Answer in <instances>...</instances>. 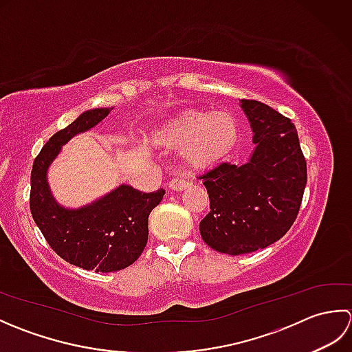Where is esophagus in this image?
Returning a JSON list of instances; mask_svg holds the SVG:
<instances>
[{
    "instance_id": "1",
    "label": "esophagus",
    "mask_w": 352,
    "mask_h": 352,
    "mask_svg": "<svg viewBox=\"0 0 352 352\" xmlns=\"http://www.w3.org/2000/svg\"><path fill=\"white\" fill-rule=\"evenodd\" d=\"M190 183L188 180H184V178H174V180H170L169 183V188L172 190H183L188 188Z\"/></svg>"
}]
</instances>
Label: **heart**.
Returning <instances> with one entry per match:
<instances>
[{"mask_svg": "<svg viewBox=\"0 0 352 352\" xmlns=\"http://www.w3.org/2000/svg\"><path fill=\"white\" fill-rule=\"evenodd\" d=\"M239 134L236 118L230 111L190 110L157 131L160 144L182 148L190 169L212 168L234 146Z\"/></svg>", "mask_w": 352, "mask_h": 352, "instance_id": "heart-1", "label": "heart"}]
</instances>
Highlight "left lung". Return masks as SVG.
Listing matches in <instances>:
<instances>
[{
  "label": "left lung",
  "instance_id": "left-lung-1",
  "mask_svg": "<svg viewBox=\"0 0 352 352\" xmlns=\"http://www.w3.org/2000/svg\"><path fill=\"white\" fill-rule=\"evenodd\" d=\"M241 107L256 144L250 159L219 163L201 177L210 198L201 237L228 256L263 250L286 234L307 184V164L290 119L260 101L241 100Z\"/></svg>",
  "mask_w": 352,
  "mask_h": 352
}]
</instances>
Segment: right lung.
I'll use <instances>...</instances> for the list:
<instances>
[{
    "mask_svg": "<svg viewBox=\"0 0 352 352\" xmlns=\"http://www.w3.org/2000/svg\"><path fill=\"white\" fill-rule=\"evenodd\" d=\"M113 107L86 110L43 145L32 169L30 210L45 241L68 263L95 272H115L133 265L148 242V216L164 190L144 193L118 186L94 203L66 208L52 197L48 168L62 146L107 118Z\"/></svg>",
    "mask_w": 352,
    "mask_h": 352,
    "instance_id": "1",
    "label": "right lung"
}]
</instances>
